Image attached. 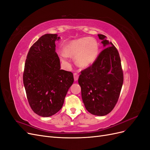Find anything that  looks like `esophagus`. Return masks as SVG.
<instances>
[{
    "mask_svg": "<svg viewBox=\"0 0 150 150\" xmlns=\"http://www.w3.org/2000/svg\"><path fill=\"white\" fill-rule=\"evenodd\" d=\"M79 78V74L77 73H74V81H77V79H78Z\"/></svg>",
    "mask_w": 150,
    "mask_h": 150,
    "instance_id": "obj_1",
    "label": "esophagus"
}]
</instances>
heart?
Instances as JSON below:
<instances>
[{
  "label": "heart",
  "mask_w": 150,
  "mask_h": 150,
  "mask_svg": "<svg viewBox=\"0 0 150 150\" xmlns=\"http://www.w3.org/2000/svg\"><path fill=\"white\" fill-rule=\"evenodd\" d=\"M64 53L61 54L63 61H66L67 56L75 58V63L81 68H87L96 61L98 54V45L93 38L76 40L67 44Z\"/></svg>",
  "instance_id": "heart-1"
}]
</instances>
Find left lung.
Returning <instances> with one entry per match:
<instances>
[{"instance_id":"left-lung-1","label":"left lung","mask_w":150,"mask_h":150,"mask_svg":"<svg viewBox=\"0 0 150 150\" xmlns=\"http://www.w3.org/2000/svg\"><path fill=\"white\" fill-rule=\"evenodd\" d=\"M105 48L91 66L82 70L78 82L86 110L93 115L104 116L115 106L123 82L119 53L115 46L98 35Z\"/></svg>"}]
</instances>
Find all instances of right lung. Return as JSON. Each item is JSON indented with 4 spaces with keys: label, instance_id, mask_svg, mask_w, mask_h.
Returning a JSON list of instances; mask_svg holds the SVG:
<instances>
[{
    "label": "right lung",
    "instance_id": "add662e5",
    "mask_svg": "<svg viewBox=\"0 0 150 150\" xmlns=\"http://www.w3.org/2000/svg\"><path fill=\"white\" fill-rule=\"evenodd\" d=\"M57 34L42 36L30 48L25 61L23 84L30 107L37 115L47 117L63 107L65 97L74 82L73 74L60 69L55 51Z\"/></svg>",
    "mask_w": 150,
    "mask_h": 150
}]
</instances>
